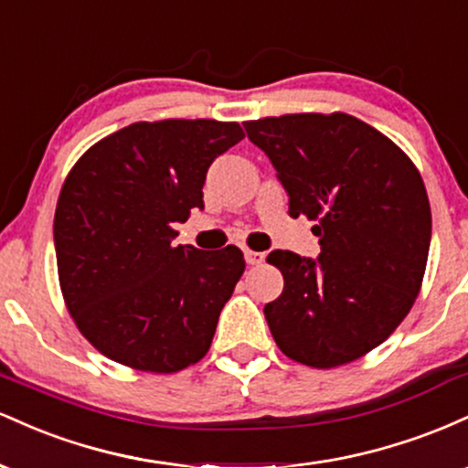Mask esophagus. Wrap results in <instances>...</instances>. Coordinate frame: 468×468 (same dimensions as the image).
Masks as SVG:
<instances>
[{
  "label": "esophagus",
  "mask_w": 468,
  "mask_h": 468,
  "mask_svg": "<svg viewBox=\"0 0 468 468\" xmlns=\"http://www.w3.org/2000/svg\"><path fill=\"white\" fill-rule=\"evenodd\" d=\"M244 257H246V264H250V266H257V264H261V261H264V252H260V250H250V249H244Z\"/></svg>",
  "instance_id": "obj_1"
}]
</instances>
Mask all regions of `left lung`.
I'll return each mask as SVG.
<instances>
[{
    "label": "left lung",
    "instance_id": "obj_1",
    "mask_svg": "<svg viewBox=\"0 0 468 468\" xmlns=\"http://www.w3.org/2000/svg\"><path fill=\"white\" fill-rule=\"evenodd\" d=\"M275 165L292 218L313 219L319 261L272 250L283 292L264 314L279 350L316 369L388 341L420 292L431 207L418 166L356 116L283 114L244 122Z\"/></svg>",
    "mask_w": 468,
    "mask_h": 468
}]
</instances>
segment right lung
Here are the masks:
<instances>
[{"label": "right lung", "mask_w": 468, "mask_h": 468, "mask_svg": "<svg viewBox=\"0 0 468 468\" xmlns=\"http://www.w3.org/2000/svg\"><path fill=\"white\" fill-rule=\"evenodd\" d=\"M241 138L239 122L141 121L101 138L69 169L55 211L58 286L103 356L174 374L208 352L244 252L174 246V224L202 208L208 166Z\"/></svg>", "instance_id": "obj_1"}]
</instances>
